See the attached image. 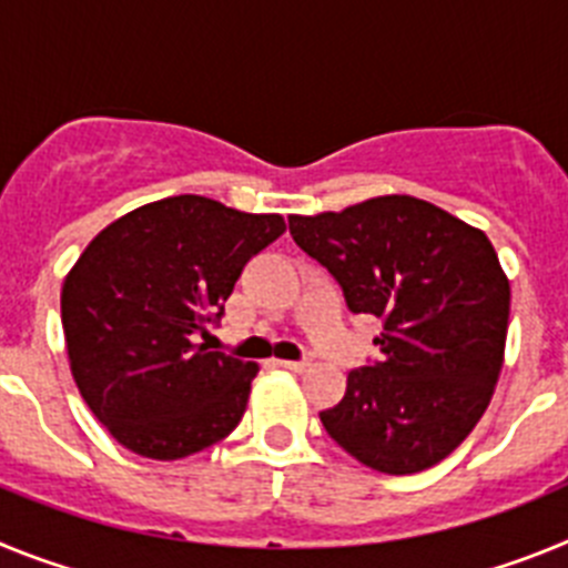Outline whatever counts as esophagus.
Segmentation results:
<instances>
[{
	"mask_svg": "<svg viewBox=\"0 0 568 568\" xmlns=\"http://www.w3.org/2000/svg\"><path fill=\"white\" fill-rule=\"evenodd\" d=\"M278 366H284V369H290V373H304L310 366L307 358H301V361H275Z\"/></svg>",
	"mask_w": 568,
	"mask_h": 568,
	"instance_id": "34e87169",
	"label": "esophagus"
}]
</instances>
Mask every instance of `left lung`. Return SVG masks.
Segmentation results:
<instances>
[{
  "instance_id": "8db88e82",
  "label": "left lung",
  "mask_w": 568,
  "mask_h": 568,
  "mask_svg": "<svg viewBox=\"0 0 568 568\" xmlns=\"http://www.w3.org/2000/svg\"><path fill=\"white\" fill-rule=\"evenodd\" d=\"M290 235L375 315L381 361L355 366L321 413L329 438L369 469H429L475 429L504 364L509 281L489 239L413 195L341 213L290 215Z\"/></svg>"
}]
</instances>
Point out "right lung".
Here are the masks:
<instances>
[{
  "label": "right lung",
  "mask_w": 568,
  "mask_h": 568,
  "mask_svg": "<svg viewBox=\"0 0 568 568\" xmlns=\"http://www.w3.org/2000/svg\"><path fill=\"white\" fill-rule=\"evenodd\" d=\"M281 215L204 195L144 204L104 227L62 287V327L79 393L130 453L175 460L227 438L258 366L213 353L224 301Z\"/></svg>",
  "instance_id": "right-lung-1"
}]
</instances>
